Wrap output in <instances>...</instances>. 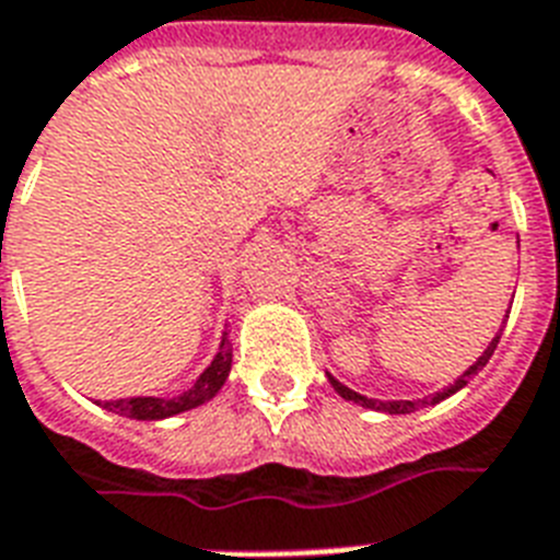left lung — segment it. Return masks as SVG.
Masks as SVG:
<instances>
[{
    "label": "left lung",
    "instance_id": "obj_1",
    "mask_svg": "<svg viewBox=\"0 0 560 560\" xmlns=\"http://www.w3.org/2000/svg\"><path fill=\"white\" fill-rule=\"evenodd\" d=\"M498 340H501V331H498V335H495V340H492V343L487 346V352L480 354V358L475 360L472 366L466 369V372L460 374V377H457L455 383H452L450 389L438 392V395H432V397H423V400H372V397H366V395H358V392H352V389H349V386H343V383H340V381H335V377H331V374H329V381H331V386H335V392H337V395H340V397H346V400H352V404L366 406V409H377V412H389V415H409V412H415V409H423V406H435V404H441L443 397H450V395H455L457 389H464L466 383H469V377H472V374H478L480 369L487 366V363H489V358H492V352H495Z\"/></svg>",
    "mask_w": 560,
    "mask_h": 560
}]
</instances>
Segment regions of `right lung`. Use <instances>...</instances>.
I'll return each instance as SVG.
<instances>
[{"mask_svg": "<svg viewBox=\"0 0 560 560\" xmlns=\"http://www.w3.org/2000/svg\"><path fill=\"white\" fill-rule=\"evenodd\" d=\"M231 372V343L229 337H223V346H220V352L217 358L211 360V366L197 377L191 389L183 392L179 397H125V400H105V409L108 412H117L125 415V418H133V420H163L171 418V415H179V412H188L194 406L206 404L217 392L223 389L225 377Z\"/></svg>", "mask_w": 560, "mask_h": 560, "instance_id": "right-lung-1", "label": "right lung"}]
</instances>
